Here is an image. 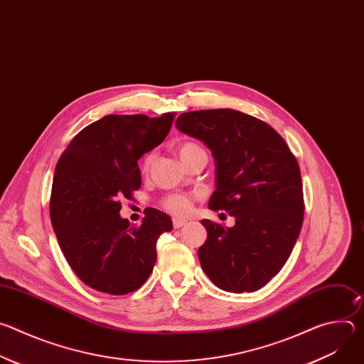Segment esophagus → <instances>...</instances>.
Here are the masks:
<instances>
[{"label": "esophagus", "instance_id": "34e87169", "mask_svg": "<svg viewBox=\"0 0 364 364\" xmlns=\"http://www.w3.org/2000/svg\"><path fill=\"white\" fill-rule=\"evenodd\" d=\"M186 223H187L186 219H178V218L173 219V226H174V229H180V228H183Z\"/></svg>", "mask_w": 364, "mask_h": 364}]
</instances>
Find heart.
I'll return each instance as SVG.
<instances>
[{
  "label": "heart",
  "mask_w": 364,
  "mask_h": 364,
  "mask_svg": "<svg viewBox=\"0 0 364 364\" xmlns=\"http://www.w3.org/2000/svg\"><path fill=\"white\" fill-rule=\"evenodd\" d=\"M196 151H201V148L197 144L184 142L178 148V155H180L181 160H184L186 157H188L190 154H193ZM151 163H152V155H146L145 160H144V170H148ZM191 205H193V200L187 194H173V196H170L164 200L166 209L170 210L174 215H178V216L188 215L190 210H191Z\"/></svg>",
  "instance_id": "heart-1"
}]
</instances>
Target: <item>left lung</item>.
<instances>
[{
  "label": "left lung",
  "mask_w": 364,
  "mask_h": 364,
  "mask_svg": "<svg viewBox=\"0 0 364 364\" xmlns=\"http://www.w3.org/2000/svg\"><path fill=\"white\" fill-rule=\"evenodd\" d=\"M176 127L212 151L216 190L209 209L235 218L233 228L201 220L207 239L200 265L223 291H257L282 269L301 232L298 163L272 127L235 109L186 112Z\"/></svg>",
  "instance_id": "1"
}]
</instances>
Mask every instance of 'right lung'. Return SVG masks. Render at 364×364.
<instances>
[{"mask_svg": "<svg viewBox=\"0 0 364 364\" xmlns=\"http://www.w3.org/2000/svg\"><path fill=\"white\" fill-rule=\"evenodd\" d=\"M174 115L103 117L70 141L56 166L51 225L73 272L96 291L125 295L142 287L157 261L155 243L173 229L152 207L139 228L119 212L141 187L138 160L166 139Z\"/></svg>", "mask_w": 364, "mask_h": 364, "instance_id": "right-lung-1", "label": "right lung"}]
</instances>
